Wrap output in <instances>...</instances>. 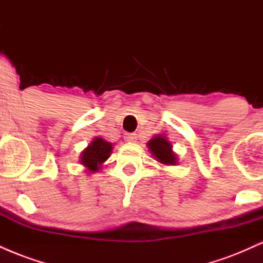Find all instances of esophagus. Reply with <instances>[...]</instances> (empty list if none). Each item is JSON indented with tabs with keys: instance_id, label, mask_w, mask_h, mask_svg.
<instances>
[{
	"instance_id": "34e87169",
	"label": "esophagus",
	"mask_w": 263,
	"mask_h": 263,
	"mask_svg": "<svg viewBox=\"0 0 263 263\" xmlns=\"http://www.w3.org/2000/svg\"><path fill=\"white\" fill-rule=\"evenodd\" d=\"M125 140L128 141V142H135L137 140V135L136 134H127L125 136Z\"/></svg>"
}]
</instances>
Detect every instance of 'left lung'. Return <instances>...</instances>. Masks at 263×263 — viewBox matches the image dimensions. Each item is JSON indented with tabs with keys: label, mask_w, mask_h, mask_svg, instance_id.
<instances>
[{
	"label": "left lung",
	"mask_w": 263,
	"mask_h": 263,
	"mask_svg": "<svg viewBox=\"0 0 263 263\" xmlns=\"http://www.w3.org/2000/svg\"><path fill=\"white\" fill-rule=\"evenodd\" d=\"M151 155L162 165H176L178 155L173 151V146L165 135H156L147 142Z\"/></svg>",
	"instance_id": "left-lung-1"
}]
</instances>
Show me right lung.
Segmentation results:
<instances>
[{"label": "right lung", "instance_id": "1", "mask_svg": "<svg viewBox=\"0 0 263 263\" xmlns=\"http://www.w3.org/2000/svg\"><path fill=\"white\" fill-rule=\"evenodd\" d=\"M114 146L111 142L101 137L92 138V141L87 144V147L80 153L79 162L89 173H96L101 170L104 163L110 157Z\"/></svg>", "mask_w": 263, "mask_h": 263}]
</instances>
